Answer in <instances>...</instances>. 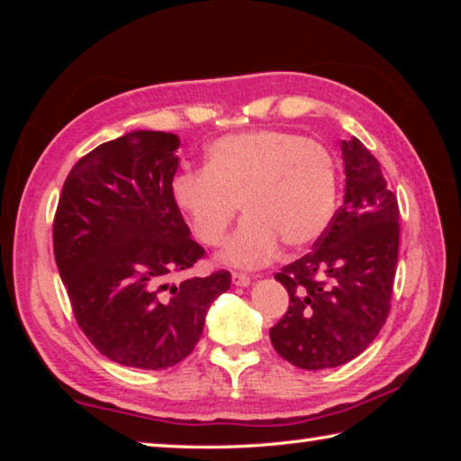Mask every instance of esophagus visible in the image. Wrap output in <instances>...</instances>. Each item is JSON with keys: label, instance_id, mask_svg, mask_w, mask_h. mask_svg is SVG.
Segmentation results:
<instances>
[{"label": "esophagus", "instance_id": "34e87169", "mask_svg": "<svg viewBox=\"0 0 461 461\" xmlns=\"http://www.w3.org/2000/svg\"><path fill=\"white\" fill-rule=\"evenodd\" d=\"M231 280H233V285H236V286H249V285H252V278H249L248 275H241V272H233Z\"/></svg>", "mask_w": 461, "mask_h": 461}]
</instances>
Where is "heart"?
I'll return each instance as SVG.
<instances>
[{
    "label": "heart",
    "mask_w": 461,
    "mask_h": 461,
    "mask_svg": "<svg viewBox=\"0 0 461 461\" xmlns=\"http://www.w3.org/2000/svg\"><path fill=\"white\" fill-rule=\"evenodd\" d=\"M339 197L335 156L315 140L256 130L215 140L203 170H183L173 199L203 244L217 246L240 212L246 221L220 252L230 267L275 258L280 241L305 249L333 221Z\"/></svg>",
    "instance_id": "b5f03b06"
}]
</instances>
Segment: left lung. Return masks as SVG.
I'll use <instances>...</instances> for the list:
<instances>
[{"label":"left lung","mask_w":461,"mask_h":461,"mask_svg":"<svg viewBox=\"0 0 461 461\" xmlns=\"http://www.w3.org/2000/svg\"><path fill=\"white\" fill-rule=\"evenodd\" d=\"M343 205L315 249L275 276L291 305L270 330L276 354L303 370L360 356L390 311L399 260V203L360 140H341Z\"/></svg>","instance_id":"1"}]
</instances>
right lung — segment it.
<instances>
[{
    "instance_id": "1",
    "label": "right lung",
    "mask_w": 461,
    "mask_h": 461,
    "mask_svg": "<svg viewBox=\"0 0 461 461\" xmlns=\"http://www.w3.org/2000/svg\"><path fill=\"white\" fill-rule=\"evenodd\" d=\"M175 134L136 130L68 173L52 225L54 260L77 323L109 360L167 370L193 352L225 270L176 280L203 248L173 199Z\"/></svg>"
}]
</instances>
